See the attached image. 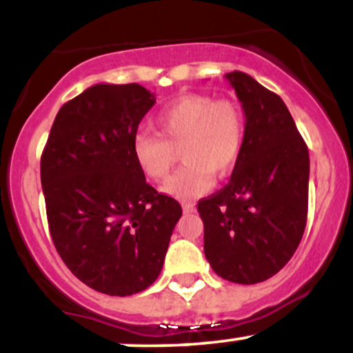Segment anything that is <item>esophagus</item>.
I'll use <instances>...</instances> for the list:
<instances>
[{
  "instance_id": "esophagus-1",
  "label": "esophagus",
  "mask_w": 353,
  "mask_h": 353,
  "mask_svg": "<svg viewBox=\"0 0 353 353\" xmlns=\"http://www.w3.org/2000/svg\"><path fill=\"white\" fill-rule=\"evenodd\" d=\"M182 210H184V214H192V212H196V205H194V204H182Z\"/></svg>"
}]
</instances>
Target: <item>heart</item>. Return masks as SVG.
I'll use <instances>...</instances> for the list:
<instances>
[{"label": "heart", "instance_id": "1", "mask_svg": "<svg viewBox=\"0 0 353 353\" xmlns=\"http://www.w3.org/2000/svg\"><path fill=\"white\" fill-rule=\"evenodd\" d=\"M159 134L139 131L132 139V156L148 179L161 182L174 163L172 148L182 144L184 165L164 184L176 199H196L212 188L214 171L221 176L234 168L242 149L241 111L232 101L205 94H184L156 117Z\"/></svg>", "mask_w": 353, "mask_h": 353}]
</instances>
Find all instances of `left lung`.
<instances>
[{
    "label": "left lung",
    "mask_w": 353,
    "mask_h": 353,
    "mask_svg": "<svg viewBox=\"0 0 353 353\" xmlns=\"http://www.w3.org/2000/svg\"><path fill=\"white\" fill-rule=\"evenodd\" d=\"M225 79L245 116L242 149L228 185L199 201L197 210L214 272L249 285L277 274L301 244L310 161L281 96L242 71Z\"/></svg>",
    "instance_id": "8db88e82"
}]
</instances>
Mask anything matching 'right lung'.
<instances>
[{
	"label": "right lung",
	"mask_w": 353,
	"mask_h": 353,
	"mask_svg": "<svg viewBox=\"0 0 353 353\" xmlns=\"http://www.w3.org/2000/svg\"><path fill=\"white\" fill-rule=\"evenodd\" d=\"M156 96L139 84H94L68 101L41 156L50 232L81 282L132 295L159 277L182 216L179 202L145 182L132 139Z\"/></svg>",
	"instance_id": "obj_1"
}]
</instances>
